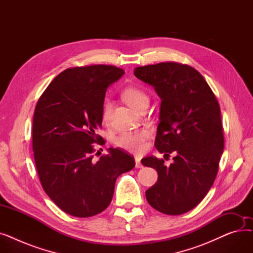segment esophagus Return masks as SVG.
I'll list each match as a JSON object with an SVG mask.
<instances>
[{"label":"esophagus","mask_w":253,"mask_h":253,"mask_svg":"<svg viewBox=\"0 0 253 253\" xmlns=\"http://www.w3.org/2000/svg\"><path fill=\"white\" fill-rule=\"evenodd\" d=\"M135 167L136 168H141L142 167V164L140 162V159L137 158V157H135Z\"/></svg>","instance_id":"obj_1"}]
</instances>
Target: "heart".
Wrapping results in <instances>:
<instances>
[{
	"label": "heart",
	"mask_w": 253,
	"mask_h": 253,
	"mask_svg": "<svg viewBox=\"0 0 253 253\" xmlns=\"http://www.w3.org/2000/svg\"><path fill=\"white\" fill-rule=\"evenodd\" d=\"M123 99L135 111L139 106L144 103L149 102V97L145 93L137 88L128 87L122 93ZM112 103L110 100H105L102 106V119L103 121H109L111 116ZM149 137V132L144 129L135 130V131H127L120 134L115 143L119 148L124 149L128 152L139 154L142 153L147 148V139Z\"/></svg>",
	"instance_id": "b5f03b06"
}]
</instances>
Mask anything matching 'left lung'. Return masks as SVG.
<instances>
[{
  "mask_svg": "<svg viewBox=\"0 0 253 253\" xmlns=\"http://www.w3.org/2000/svg\"><path fill=\"white\" fill-rule=\"evenodd\" d=\"M134 75L162 100L156 149L174 155L169 166L154 156L142 159V165L158 172L145 197L164 214L185 213L203 200L217 174L224 143L218 101L203 76L187 64L138 66Z\"/></svg>",
  "mask_w": 253,
  "mask_h": 253,
  "instance_id": "left-lung-1",
  "label": "left lung"
}]
</instances>
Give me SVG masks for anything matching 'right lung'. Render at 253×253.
<instances>
[{
	"label": "right lung",
	"mask_w": 253,
	"mask_h": 253,
	"mask_svg": "<svg viewBox=\"0 0 253 253\" xmlns=\"http://www.w3.org/2000/svg\"><path fill=\"white\" fill-rule=\"evenodd\" d=\"M124 75L114 65L71 68L39 98L33 120V151L40 181L62 211L76 217L96 215L113 199L117 177L135 166L120 149L93 161L108 87ZM98 153V152H97Z\"/></svg>",
	"instance_id": "add662e5"
}]
</instances>
